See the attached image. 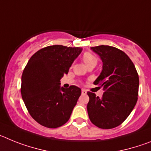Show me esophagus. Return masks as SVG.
<instances>
[{
    "mask_svg": "<svg viewBox=\"0 0 151 151\" xmlns=\"http://www.w3.org/2000/svg\"><path fill=\"white\" fill-rule=\"evenodd\" d=\"M82 94H87V91L85 90V89H82Z\"/></svg>",
    "mask_w": 151,
    "mask_h": 151,
    "instance_id": "esophagus-1",
    "label": "esophagus"
}]
</instances>
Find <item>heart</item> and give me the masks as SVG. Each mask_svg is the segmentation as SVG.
Wrapping results in <instances>:
<instances>
[{"label":"heart","mask_w":151,"mask_h":151,"mask_svg":"<svg viewBox=\"0 0 151 151\" xmlns=\"http://www.w3.org/2000/svg\"><path fill=\"white\" fill-rule=\"evenodd\" d=\"M82 59H83L85 63L87 65V66H95L97 63V58L94 54L91 53H85L82 56Z\"/></svg>","instance_id":"b5f03b06"}]
</instances>
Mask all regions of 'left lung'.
I'll return each mask as SVG.
<instances>
[{
    "instance_id": "8db88e82",
    "label": "left lung",
    "mask_w": 151,
    "mask_h": 151,
    "mask_svg": "<svg viewBox=\"0 0 151 151\" xmlns=\"http://www.w3.org/2000/svg\"><path fill=\"white\" fill-rule=\"evenodd\" d=\"M101 57L103 70L94 82L104 91L102 98L88 91V113L100 129L117 127L127 119L138 101L139 78L132 61L125 52L108 45L91 47Z\"/></svg>"
}]
</instances>
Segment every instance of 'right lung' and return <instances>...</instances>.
<instances>
[{
	"instance_id": "1",
	"label": "right lung",
	"mask_w": 151,
	"mask_h": 151,
	"mask_svg": "<svg viewBox=\"0 0 151 151\" xmlns=\"http://www.w3.org/2000/svg\"><path fill=\"white\" fill-rule=\"evenodd\" d=\"M82 50L78 47L51 45L38 50L28 61L21 94L30 116L40 125L55 129L70 118L82 92L75 85L60 88V80Z\"/></svg>"
}]
</instances>
